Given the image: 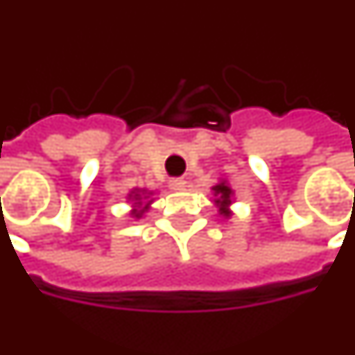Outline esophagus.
I'll return each instance as SVG.
<instances>
[{"instance_id":"esophagus-1","label":"esophagus","mask_w":355,"mask_h":355,"mask_svg":"<svg viewBox=\"0 0 355 355\" xmlns=\"http://www.w3.org/2000/svg\"><path fill=\"white\" fill-rule=\"evenodd\" d=\"M186 182L182 180V178H173L169 182V188L171 190H175V192H180V190H184Z\"/></svg>"}]
</instances>
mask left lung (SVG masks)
Masks as SVG:
<instances>
[{"mask_svg": "<svg viewBox=\"0 0 355 355\" xmlns=\"http://www.w3.org/2000/svg\"><path fill=\"white\" fill-rule=\"evenodd\" d=\"M213 205L217 207V213H219L223 219H230L234 213H232V203H234V190L227 178H217V182L211 186Z\"/></svg>", "mask_w": 355, "mask_h": 355, "instance_id": "8db88e82", "label": "left lung"}]
</instances>
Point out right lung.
<instances>
[{
    "instance_id": "add662e5",
    "label": "right lung",
    "mask_w": 355,
    "mask_h": 355,
    "mask_svg": "<svg viewBox=\"0 0 355 355\" xmlns=\"http://www.w3.org/2000/svg\"><path fill=\"white\" fill-rule=\"evenodd\" d=\"M153 190H148V188H140V186H135V188H130L128 190V194H126V202L130 203V217L132 219H144L146 217V213L150 211V207H152L153 203Z\"/></svg>"
}]
</instances>
